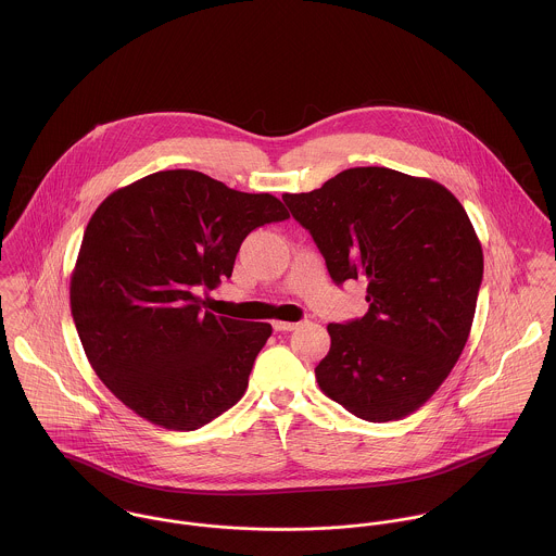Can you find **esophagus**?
I'll return each instance as SVG.
<instances>
[{
    "label": "esophagus",
    "instance_id": "34e87169",
    "mask_svg": "<svg viewBox=\"0 0 556 556\" xmlns=\"http://www.w3.org/2000/svg\"><path fill=\"white\" fill-rule=\"evenodd\" d=\"M273 328L275 332H292L299 328L296 321H273Z\"/></svg>",
    "mask_w": 556,
    "mask_h": 556
}]
</instances>
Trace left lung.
<instances>
[{
    "label": "left lung",
    "instance_id": "left-lung-1",
    "mask_svg": "<svg viewBox=\"0 0 556 556\" xmlns=\"http://www.w3.org/2000/svg\"><path fill=\"white\" fill-rule=\"evenodd\" d=\"M283 201L334 283L368 279V313L328 326L321 391L370 424L415 413L470 337L482 248L464 205L433 179L387 167L346 169Z\"/></svg>",
    "mask_w": 556,
    "mask_h": 556
}]
</instances>
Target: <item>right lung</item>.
Here are the masks:
<instances>
[{
  "instance_id": "right-lung-1",
  "label": "right lung",
  "mask_w": 556,
  "mask_h": 556,
  "mask_svg": "<svg viewBox=\"0 0 556 556\" xmlns=\"http://www.w3.org/2000/svg\"><path fill=\"white\" fill-rule=\"evenodd\" d=\"M273 194L173 169L112 192L90 217L70 302L86 357L141 419L203 428L250 383L273 328L201 313L197 290L232 275L243 239L288 219Z\"/></svg>"
}]
</instances>
